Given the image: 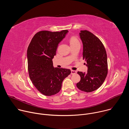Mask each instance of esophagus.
<instances>
[{
    "instance_id": "obj_1",
    "label": "esophagus",
    "mask_w": 129,
    "mask_h": 129,
    "mask_svg": "<svg viewBox=\"0 0 129 129\" xmlns=\"http://www.w3.org/2000/svg\"><path fill=\"white\" fill-rule=\"evenodd\" d=\"M77 71L76 70H71V75H73V74H76V73H77Z\"/></svg>"
}]
</instances>
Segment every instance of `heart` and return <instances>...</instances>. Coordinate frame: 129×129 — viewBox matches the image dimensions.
I'll use <instances>...</instances> for the list:
<instances>
[{
  "label": "heart",
  "mask_w": 129,
  "mask_h": 129,
  "mask_svg": "<svg viewBox=\"0 0 129 129\" xmlns=\"http://www.w3.org/2000/svg\"><path fill=\"white\" fill-rule=\"evenodd\" d=\"M69 43L70 46L76 45L77 44L80 43L78 39L77 38V37L75 36H72L69 39Z\"/></svg>",
  "instance_id": "obj_1"
}]
</instances>
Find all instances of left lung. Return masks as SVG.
Listing matches in <instances>:
<instances>
[{"mask_svg": "<svg viewBox=\"0 0 129 129\" xmlns=\"http://www.w3.org/2000/svg\"><path fill=\"white\" fill-rule=\"evenodd\" d=\"M80 38L83 46V58L87 62V72L78 71L80 81L77 84L81 91L90 92L103 84L108 73L107 56L101 40L91 32L81 30Z\"/></svg>", "mask_w": 129, "mask_h": 129, "instance_id": "8db88e82", "label": "left lung"}]
</instances>
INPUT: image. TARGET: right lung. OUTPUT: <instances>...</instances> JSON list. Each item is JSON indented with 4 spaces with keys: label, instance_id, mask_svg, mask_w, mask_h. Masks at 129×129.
<instances>
[{
    "label": "right lung",
    "instance_id": "1",
    "mask_svg": "<svg viewBox=\"0 0 129 129\" xmlns=\"http://www.w3.org/2000/svg\"><path fill=\"white\" fill-rule=\"evenodd\" d=\"M68 32L67 30L39 31L28 45L27 58L29 76L35 87L45 95L58 93L62 82L71 73L68 69L54 68L52 61L59 44Z\"/></svg>",
    "mask_w": 129,
    "mask_h": 129
}]
</instances>
